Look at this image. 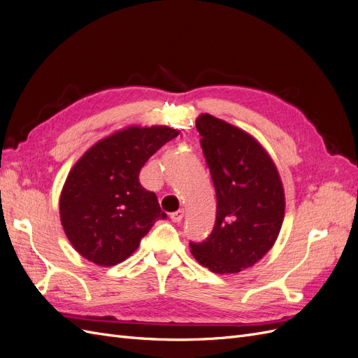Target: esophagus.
<instances>
[{"instance_id":"obj_1","label":"esophagus","mask_w":358,"mask_h":358,"mask_svg":"<svg viewBox=\"0 0 358 358\" xmlns=\"http://www.w3.org/2000/svg\"><path fill=\"white\" fill-rule=\"evenodd\" d=\"M183 209H179V210H176V212H173V213H170V218H171V221H175V222H180L182 220H183Z\"/></svg>"}]
</instances>
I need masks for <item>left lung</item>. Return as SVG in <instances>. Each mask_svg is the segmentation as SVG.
<instances>
[{
	"label": "left lung",
	"mask_w": 358,
	"mask_h": 358,
	"mask_svg": "<svg viewBox=\"0 0 358 358\" xmlns=\"http://www.w3.org/2000/svg\"><path fill=\"white\" fill-rule=\"evenodd\" d=\"M216 192L213 231L191 254L210 272L239 273L275 245L285 216V192L272 157L245 129L201 113L196 119Z\"/></svg>",
	"instance_id": "obj_1"
}]
</instances>
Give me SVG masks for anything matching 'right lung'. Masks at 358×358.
<instances>
[{"instance_id": "obj_1", "label": "right lung", "mask_w": 358, "mask_h": 358, "mask_svg": "<svg viewBox=\"0 0 358 358\" xmlns=\"http://www.w3.org/2000/svg\"><path fill=\"white\" fill-rule=\"evenodd\" d=\"M179 129L128 125L103 137L76 161L59 196L69 242L88 262L122 263L159 218L157 196L138 182L140 169Z\"/></svg>"}]
</instances>
